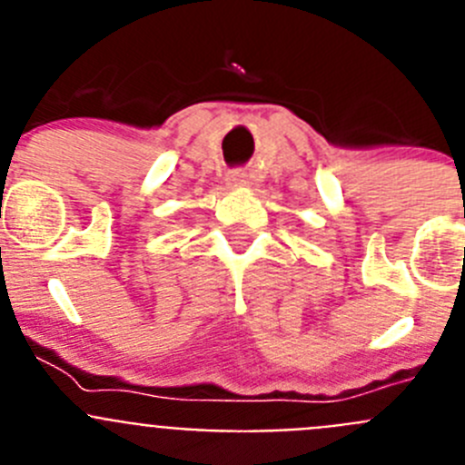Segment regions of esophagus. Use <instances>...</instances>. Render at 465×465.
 Masks as SVG:
<instances>
[{
    "label": "esophagus",
    "instance_id": "34e87169",
    "mask_svg": "<svg viewBox=\"0 0 465 465\" xmlns=\"http://www.w3.org/2000/svg\"><path fill=\"white\" fill-rule=\"evenodd\" d=\"M228 182L232 183V186H242V183L246 182V174L242 170H232L228 174Z\"/></svg>",
    "mask_w": 465,
    "mask_h": 465
}]
</instances>
